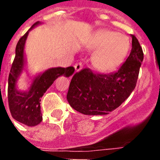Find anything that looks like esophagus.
I'll return each mask as SVG.
<instances>
[{
  "instance_id": "34e87169",
  "label": "esophagus",
  "mask_w": 160,
  "mask_h": 160,
  "mask_svg": "<svg viewBox=\"0 0 160 160\" xmlns=\"http://www.w3.org/2000/svg\"><path fill=\"white\" fill-rule=\"evenodd\" d=\"M82 67H83V65H82V63L81 62L75 63V65H74L75 71H76V72H79V71H80V70L82 69Z\"/></svg>"
}]
</instances>
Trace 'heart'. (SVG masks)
Masks as SVG:
<instances>
[{"instance_id": "heart-1", "label": "heart", "mask_w": 160, "mask_h": 160, "mask_svg": "<svg viewBox=\"0 0 160 160\" xmlns=\"http://www.w3.org/2000/svg\"><path fill=\"white\" fill-rule=\"evenodd\" d=\"M129 47L130 42L126 35L111 30L98 31L91 42V49L96 51L94 68L101 73L117 70L126 58Z\"/></svg>"}]
</instances>
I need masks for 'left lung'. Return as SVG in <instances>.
<instances>
[{"label":"left lung","mask_w":160,"mask_h":160,"mask_svg":"<svg viewBox=\"0 0 160 160\" xmlns=\"http://www.w3.org/2000/svg\"><path fill=\"white\" fill-rule=\"evenodd\" d=\"M130 54L119 69L111 73H95L83 68L73 74L67 99L71 107L84 115H107L127 99L136 86L143 51L132 35Z\"/></svg>","instance_id":"left-lung-1"}]
</instances>
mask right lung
<instances>
[{
  "instance_id": "obj_1",
  "label": "right lung",
  "mask_w": 160,
  "mask_h": 160,
  "mask_svg": "<svg viewBox=\"0 0 160 160\" xmlns=\"http://www.w3.org/2000/svg\"><path fill=\"white\" fill-rule=\"evenodd\" d=\"M39 23L38 21L35 23L30 30L38 26ZM29 31L20 38L16 45L15 57L8 76V98L9 110L12 118L21 123L32 127L39 124L42 120L40 101L43 93L59 76L64 75L69 77L72 75L74 72V68L73 67L49 68L33 79L29 91L20 92L17 90L16 83L25 66L24 48Z\"/></svg>"
}]
</instances>
